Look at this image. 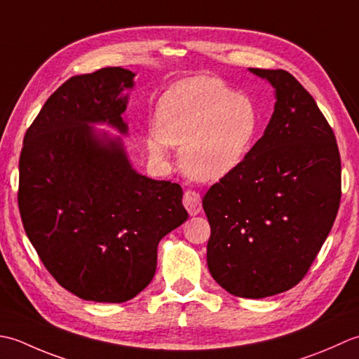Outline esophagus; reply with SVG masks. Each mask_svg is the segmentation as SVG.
I'll use <instances>...</instances> for the list:
<instances>
[{
  "instance_id": "1",
  "label": "esophagus",
  "mask_w": 359,
  "mask_h": 359,
  "mask_svg": "<svg viewBox=\"0 0 359 359\" xmlns=\"http://www.w3.org/2000/svg\"><path fill=\"white\" fill-rule=\"evenodd\" d=\"M182 204L187 209L190 215H198L203 206H201V198L200 195L195 192V190H186L184 198H182Z\"/></svg>"
}]
</instances>
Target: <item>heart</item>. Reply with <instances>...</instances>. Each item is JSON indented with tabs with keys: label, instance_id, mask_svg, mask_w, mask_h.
I'll use <instances>...</instances> for the list:
<instances>
[{
	"label": "heart",
	"instance_id": "1",
	"mask_svg": "<svg viewBox=\"0 0 359 359\" xmlns=\"http://www.w3.org/2000/svg\"><path fill=\"white\" fill-rule=\"evenodd\" d=\"M158 131L147 136L149 155L156 163L181 147L180 164L196 181L228 177L250 153L259 116L252 102L233 93L220 79L198 76L172 86L156 108Z\"/></svg>",
	"mask_w": 359,
	"mask_h": 359
}]
</instances>
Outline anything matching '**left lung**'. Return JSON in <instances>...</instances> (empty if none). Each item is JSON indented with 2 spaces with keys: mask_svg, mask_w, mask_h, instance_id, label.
<instances>
[{
  "mask_svg": "<svg viewBox=\"0 0 359 359\" xmlns=\"http://www.w3.org/2000/svg\"><path fill=\"white\" fill-rule=\"evenodd\" d=\"M274 88V113L238 169L203 198L208 266L238 297L279 294L304 279L341 201V158L310 93L283 69L250 68Z\"/></svg>",
  "mask_w": 359,
  "mask_h": 359,
  "instance_id": "obj_1",
  "label": "left lung"
}]
</instances>
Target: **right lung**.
<instances>
[{"instance_id":"right-lung-1","label":"right lung","mask_w":359,"mask_h":359,"mask_svg":"<svg viewBox=\"0 0 359 359\" xmlns=\"http://www.w3.org/2000/svg\"><path fill=\"white\" fill-rule=\"evenodd\" d=\"M135 72L74 76L27 128L18 206L27 238L54 279L93 302L121 304L156 271L158 243L187 220L182 189L137 173L119 136Z\"/></svg>"}]
</instances>
